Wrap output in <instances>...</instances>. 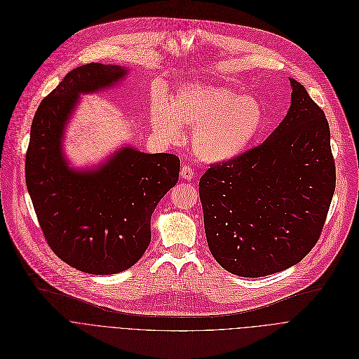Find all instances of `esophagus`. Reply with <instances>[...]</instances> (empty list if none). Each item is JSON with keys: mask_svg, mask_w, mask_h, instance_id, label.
<instances>
[{"mask_svg": "<svg viewBox=\"0 0 359 359\" xmlns=\"http://www.w3.org/2000/svg\"><path fill=\"white\" fill-rule=\"evenodd\" d=\"M181 177H182L184 180L191 181V180L195 177V172H194L192 167H191V165H188V164L182 165V167H181Z\"/></svg>", "mask_w": 359, "mask_h": 359, "instance_id": "1", "label": "esophagus"}]
</instances>
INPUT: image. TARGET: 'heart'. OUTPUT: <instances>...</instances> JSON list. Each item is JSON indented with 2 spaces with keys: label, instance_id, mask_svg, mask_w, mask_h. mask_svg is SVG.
Masks as SVG:
<instances>
[{
  "label": "heart",
  "instance_id": "obj_1",
  "mask_svg": "<svg viewBox=\"0 0 359 359\" xmlns=\"http://www.w3.org/2000/svg\"><path fill=\"white\" fill-rule=\"evenodd\" d=\"M194 127V153L208 163H221L245 153L264 126V110L250 95L222 86L189 83L151 109V127L165 141H178L182 128Z\"/></svg>",
  "mask_w": 359,
  "mask_h": 359
}]
</instances>
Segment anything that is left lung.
Listing matches in <instances>:
<instances>
[{
	"label": "left lung",
	"mask_w": 359,
	"mask_h": 359,
	"mask_svg": "<svg viewBox=\"0 0 359 359\" xmlns=\"http://www.w3.org/2000/svg\"><path fill=\"white\" fill-rule=\"evenodd\" d=\"M278 127L199 180L209 250L225 270L263 277L302 262L316 246L335 191L330 126L302 83Z\"/></svg>",
	"instance_id": "left-lung-1"
}]
</instances>
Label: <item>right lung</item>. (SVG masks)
<instances>
[{
    "mask_svg": "<svg viewBox=\"0 0 359 359\" xmlns=\"http://www.w3.org/2000/svg\"><path fill=\"white\" fill-rule=\"evenodd\" d=\"M117 65L79 66L41 102L31 126L25 181L53 253L90 274L127 270L151 241V215L177 184L180 158L123 147L96 170H72L62 153L65 124L81 93L124 78Z\"/></svg>",
    "mask_w": 359,
    "mask_h": 359,
    "instance_id": "add662e5",
    "label": "right lung"
}]
</instances>
